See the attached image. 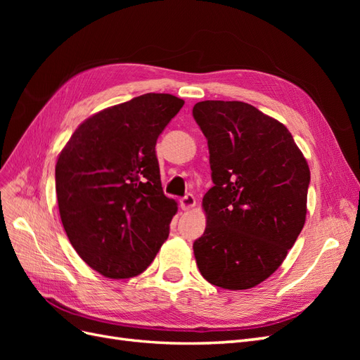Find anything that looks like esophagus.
Masks as SVG:
<instances>
[{
    "mask_svg": "<svg viewBox=\"0 0 360 360\" xmlns=\"http://www.w3.org/2000/svg\"><path fill=\"white\" fill-rule=\"evenodd\" d=\"M180 205H181L183 210L192 209V207L195 205V197H193V195H192V193H186V195H184V197L180 200Z\"/></svg>",
    "mask_w": 360,
    "mask_h": 360,
    "instance_id": "1",
    "label": "esophagus"
}]
</instances>
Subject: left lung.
<instances>
[{
	"instance_id": "left-lung-1",
	"label": "left lung",
	"mask_w": 360,
	"mask_h": 360,
	"mask_svg": "<svg viewBox=\"0 0 360 360\" xmlns=\"http://www.w3.org/2000/svg\"><path fill=\"white\" fill-rule=\"evenodd\" d=\"M192 115L210 155L213 188L193 242L201 275L226 290H248L285 259L307 217L309 167L288 129L245 102L204 101Z\"/></svg>"
}]
</instances>
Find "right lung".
I'll return each mask as SVG.
<instances>
[{
	"mask_svg": "<svg viewBox=\"0 0 360 360\" xmlns=\"http://www.w3.org/2000/svg\"><path fill=\"white\" fill-rule=\"evenodd\" d=\"M184 102L134 97L86 118L56 165L61 222L78 255L101 275L136 276L168 238L177 202L165 197L156 143Z\"/></svg>",
	"mask_w": 360,
	"mask_h": 360,
	"instance_id": "add662e5",
	"label": "right lung"
}]
</instances>
